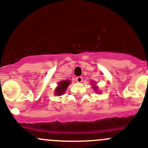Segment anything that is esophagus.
<instances>
[{
    "label": "esophagus",
    "mask_w": 148,
    "mask_h": 148,
    "mask_svg": "<svg viewBox=\"0 0 148 148\" xmlns=\"http://www.w3.org/2000/svg\"><path fill=\"white\" fill-rule=\"evenodd\" d=\"M76 82H78V83H81V82H82V80H83V78H82V76H78L76 77Z\"/></svg>",
    "instance_id": "34e87169"
}]
</instances>
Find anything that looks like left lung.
Wrapping results in <instances>:
<instances>
[{
	"label": "left lung",
	"instance_id": "obj_1",
	"mask_svg": "<svg viewBox=\"0 0 148 148\" xmlns=\"http://www.w3.org/2000/svg\"><path fill=\"white\" fill-rule=\"evenodd\" d=\"M92 88L94 89V90H96V89H97V87H96V86H94V84H92Z\"/></svg>",
	"mask_w": 148,
	"mask_h": 148
}]
</instances>
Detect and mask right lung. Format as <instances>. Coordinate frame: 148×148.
<instances>
[{
  "label": "right lung",
  "instance_id": "add662e5",
  "mask_svg": "<svg viewBox=\"0 0 148 148\" xmlns=\"http://www.w3.org/2000/svg\"><path fill=\"white\" fill-rule=\"evenodd\" d=\"M71 82L69 80H65V81H61L59 82L58 84V87H56V91H55V94L58 95H61L62 94L64 93L66 90L67 89L68 86L70 85Z\"/></svg>",
  "mask_w": 148,
  "mask_h": 148
}]
</instances>
